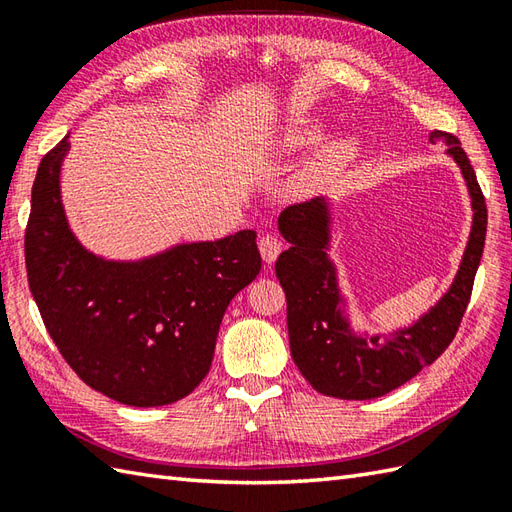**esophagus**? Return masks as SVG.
<instances>
[{
  "instance_id": "esophagus-1",
  "label": "esophagus",
  "mask_w": 512,
  "mask_h": 512,
  "mask_svg": "<svg viewBox=\"0 0 512 512\" xmlns=\"http://www.w3.org/2000/svg\"><path fill=\"white\" fill-rule=\"evenodd\" d=\"M259 253H262L266 264H273L277 255L281 253V239L273 233H266L259 237Z\"/></svg>"
}]
</instances>
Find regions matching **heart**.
I'll return each instance as SVG.
<instances>
[{
  "label": "heart",
  "instance_id": "obj_1",
  "mask_svg": "<svg viewBox=\"0 0 512 512\" xmlns=\"http://www.w3.org/2000/svg\"><path fill=\"white\" fill-rule=\"evenodd\" d=\"M325 129H328V123H325L321 116H312V114L292 116L290 121L279 129L277 143L290 151L306 149L319 143V140L325 136ZM356 154H358L356 136L352 134L334 136L319 149V154L314 156V160L306 167V171H303L301 187L303 189L319 187V184L339 176L347 165H352Z\"/></svg>",
  "mask_w": 512,
  "mask_h": 512
}]
</instances>
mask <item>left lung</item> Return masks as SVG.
<instances>
[{"label": "left lung", "instance_id": "left-lung-1", "mask_svg": "<svg viewBox=\"0 0 512 512\" xmlns=\"http://www.w3.org/2000/svg\"><path fill=\"white\" fill-rule=\"evenodd\" d=\"M429 138L447 147V154L462 169L473 204L471 237L447 295L409 328L389 334V339L356 336L345 319L336 268L325 253L330 242L328 202L317 198L292 204L279 215V231L290 248L279 255L275 273L288 301L292 361L323 396L343 400L385 396L436 361L460 328L484 253L488 213L458 136L436 129Z\"/></svg>", "mask_w": 512, "mask_h": 512}]
</instances>
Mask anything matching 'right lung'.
<instances>
[{"label":"right lung","instance_id":"right-lung-1","mask_svg":"<svg viewBox=\"0 0 512 512\" xmlns=\"http://www.w3.org/2000/svg\"><path fill=\"white\" fill-rule=\"evenodd\" d=\"M68 149L65 136L39 162L24 239L43 325L85 385L123 405H171L209 374L228 303L262 268L257 235L180 244L143 262L96 257L63 213Z\"/></svg>","mask_w":512,"mask_h":512}]
</instances>
